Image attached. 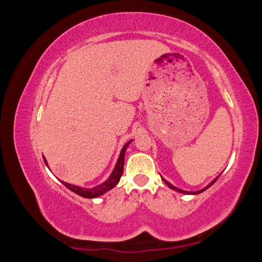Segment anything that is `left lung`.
I'll return each instance as SVG.
<instances>
[{
  "instance_id": "1",
  "label": "left lung",
  "mask_w": 262,
  "mask_h": 262,
  "mask_svg": "<svg viewBox=\"0 0 262 262\" xmlns=\"http://www.w3.org/2000/svg\"><path fill=\"white\" fill-rule=\"evenodd\" d=\"M221 176V173H220V175L216 177V178H214L211 182H210V184L207 186V187H204L203 189H201V190H198V191H186V190H182V189H179V188H177V187H175V186H172L171 184H170V182H168L167 180H166V179H164L163 177H162V179L164 180V182H165V184L166 185H167L170 189H172V190H175V191H177V192H180V193H184V194H198V193H201V192H203L204 191V190H207L208 188H210L213 184H214V182H215L216 180H217V178Z\"/></svg>"
}]
</instances>
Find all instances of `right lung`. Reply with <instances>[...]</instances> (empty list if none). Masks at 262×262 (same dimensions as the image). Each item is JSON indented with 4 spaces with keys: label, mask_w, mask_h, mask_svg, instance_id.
<instances>
[{
    "label": "right lung",
    "mask_w": 262,
    "mask_h": 262,
    "mask_svg": "<svg viewBox=\"0 0 262 262\" xmlns=\"http://www.w3.org/2000/svg\"><path fill=\"white\" fill-rule=\"evenodd\" d=\"M133 140H130L129 142H126V143L124 144V146L122 147L121 152H120V155H119L118 157V161L116 163V166L115 168L113 170V172L110 173V176L108 177V179L106 181L102 182V184L98 185V186H95L93 188H83V187H80V186H75V185H71L69 184V182H66L63 180H60L63 185H64L68 189H70L71 191H73L74 193L81 195L83 198H87V199H94V198H97V196H100L104 193H106L107 191H109V190H112L114 187H116V185L119 182V180H120L121 176H122V172H123V164H124V154H125V149L126 147L129 146V144L131 143ZM43 157V161H45V164L47 165V167H49L48 166V163H47L45 156Z\"/></svg>",
    "instance_id": "1"
}]
</instances>
